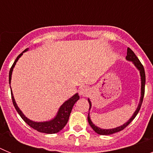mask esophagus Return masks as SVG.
<instances>
[{
  "instance_id": "1",
  "label": "esophagus",
  "mask_w": 153,
  "mask_h": 153,
  "mask_svg": "<svg viewBox=\"0 0 153 153\" xmlns=\"http://www.w3.org/2000/svg\"><path fill=\"white\" fill-rule=\"evenodd\" d=\"M89 89L86 86H82L79 89V94L82 97H86L88 94Z\"/></svg>"
}]
</instances>
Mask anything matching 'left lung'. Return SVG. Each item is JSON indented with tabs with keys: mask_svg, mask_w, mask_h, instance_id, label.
<instances>
[{
	"mask_svg": "<svg viewBox=\"0 0 153 153\" xmlns=\"http://www.w3.org/2000/svg\"><path fill=\"white\" fill-rule=\"evenodd\" d=\"M127 60H129V61L132 62V63L135 65V67L138 69V70H140V76H141V97H140V103L138 105L137 109H136V111L135 113H133V115L132 116L130 119H129L126 123L123 124V125L117 127V128H114V129H101L100 127H97V126H95L94 124L93 123V122L90 120V113H88V117H87V120H88L89 124L90 125V126L93 128V129L97 133L100 135H111L113 134V133H116V132H118L120 131L123 130L127 126L129 125L131 122H132V120H134L135 117H136V115L138 114L139 111H140V108H141L142 103H143V97H144V94H145V83H146V74H145V70H144V67H143V64L141 63V62L140 61V60L138 59L137 56H136V54L134 53V52L130 49V48H127V55L126 57ZM88 102L90 103V109H89V111L91 109L92 104L91 102H90V99H88Z\"/></svg>",
	"mask_w": 153,
	"mask_h": 153,
	"instance_id": "obj_1",
	"label": "left lung"
}]
</instances>
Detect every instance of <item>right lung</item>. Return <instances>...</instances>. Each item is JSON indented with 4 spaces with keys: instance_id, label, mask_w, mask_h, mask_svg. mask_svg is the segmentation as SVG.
Masks as SVG:
<instances>
[{
    "instance_id": "1",
    "label": "right lung",
    "mask_w": 153,
    "mask_h": 153,
    "mask_svg": "<svg viewBox=\"0 0 153 153\" xmlns=\"http://www.w3.org/2000/svg\"><path fill=\"white\" fill-rule=\"evenodd\" d=\"M28 51V48H27L26 50H24L21 54H19L17 56V59L15 60L14 63L12 65L11 68L10 70V72H9V84H10V82H11V76H12V72H13V69L15 66L16 63L17 62L18 59L21 57L23 55L24 52ZM10 91H11V97H12V101H13V104L14 107H15L16 110L17 111L18 114L21 116V118L24 120V121L27 124L30 126L31 128L34 129L35 130L38 131L40 132H44V133H47V134H53V133H56V132H60V130L63 129V127L66 126V124L67 123L69 120V117H70V115L71 111H72V109L74 107V104L76 101L79 99V95L78 93H76L72 97H70L69 100H67V101H65L63 104L61 105V106L60 107L59 110L57 112V114H56V117L53 120H50V121H46V122H34V121H32V120H29L28 118H27L24 115V113H22L21 109H19V107L17 106V103L15 102V100H14V97L13 96V93H12L11 88H10Z\"/></svg>"
}]
</instances>
